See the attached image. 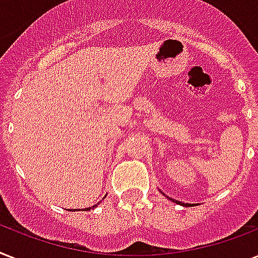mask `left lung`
Returning a JSON list of instances; mask_svg holds the SVG:
<instances>
[{
	"label": "left lung",
	"instance_id": "left-lung-1",
	"mask_svg": "<svg viewBox=\"0 0 258 258\" xmlns=\"http://www.w3.org/2000/svg\"><path fill=\"white\" fill-rule=\"evenodd\" d=\"M171 200H172V198H171ZM172 201H174V200H172ZM174 202H176V201H174ZM178 204H180V202H178Z\"/></svg>",
	"mask_w": 258,
	"mask_h": 258
}]
</instances>
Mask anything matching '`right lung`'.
Returning <instances> with one entry per match:
<instances>
[{"instance_id":"1","label":"right lung","mask_w":258,"mask_h":258,"mask_svg":"<svg viewBox=\"0 0 258 258\" xmlns=\"http://www.w3.org/2000/svg\"><path fill=\"white\" fill-rule=\"evenodd\" d=\"M93 208H96V205H95V206H92V208H87V210H91V209H93Z\"/></svg>"}]
</instances>
